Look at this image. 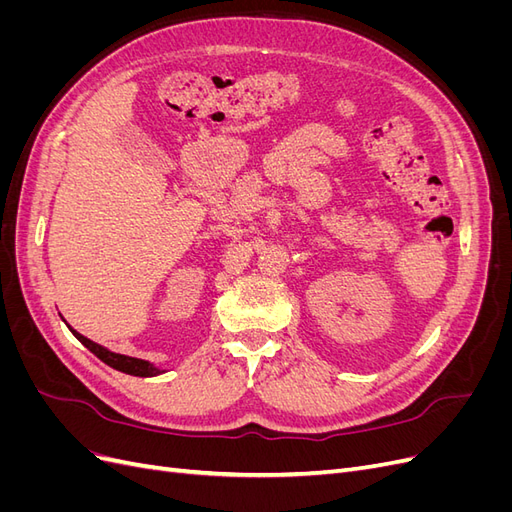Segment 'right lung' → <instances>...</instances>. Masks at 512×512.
Returning <instances> with one entry per match:
<instances>
[{"label":"right lung","mask_w":512,"mask_h":512,"mask_svg":"<svg viewBox=\"0 0 512 512\" xmlns=\"http://www.w3.org/2000/svg\"><path fill=\"white\" fill-rule=\"evenodd\" d=\"M66 322V320H64ZM68 324V322H66ZM68 329L72 331V335L79 339V342L87 348V350H91L94 352L98 359L102 361V363H106L108 367H113V369H117V371H123V374H130V376H138V378H151V376H158V374H162V369L160 367H156L153 363H149V361H143V359H134V356H128V354H119V352H113V350H108V348H104V346H100V344H96V342H91V339H87L85 335H81L79 331H74L70 324H68Z\"/></svg>","instance_id":"right-lung-1"}]
</instances>
